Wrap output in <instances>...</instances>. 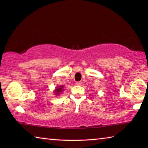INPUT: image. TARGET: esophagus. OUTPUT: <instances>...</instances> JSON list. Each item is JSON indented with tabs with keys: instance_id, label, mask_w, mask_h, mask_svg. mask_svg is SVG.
<instances>
[{
	"instance_id": "34e87169",
	"label": "esophagus",
	"mask_w": 148,
	"mask_h": 148,
	"mask_svg": "<svg viewBox=\"0 0 148 148\" xmlns=\"http://www.w3.org/2000/svg\"><path fill=\"white\" fill-rule=\"evenodd\" d=\"M76 84L77 85V86H81L82 85V82H77Z\"/></svg>"
}]
</instances>
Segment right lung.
Listing matches in <instances>:
<instances>
[{"mask_svg": "<svg viewBox=\"0 0 148 148\" xmlns=\"http://www.w3.org/2000/svg\"><path fill=\"white\" fill-rule=\"evenodd\" d=\"M62 88H63V86H59L58 87H57L56 89L55 90V93H56V95H58L60 94V92L63 91L64 89Z\"/></svg>", "mask_w": 148, "mask_h": 148, "instance_id": "obj_1", "label": "right lung"}]
</instances>
